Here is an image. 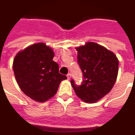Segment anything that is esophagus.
I'll return each mask as SVG.
<instances>
[{
	"instance_id": "1",
	"label": "esophagus",
	"mask_w": 135,
	"mask_h": 135,
	"mask_svg": "<svg viewBox=\"0 0 135 135\" xmlns=\"http://www.w3.org/2000/svg\"><path fill=\"white\" fill-rule=\"evenodd\" d=\"M66 76H67L68 79H70V78H71V74H70V73H69V74L66 75Z\"/></svg>"
}]
</instances>
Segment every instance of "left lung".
Wrapping results in <instances>:
<instances>
[{
  "instance_id": "left-lung-1",
  "label": "left lung",
  "mask_w": 135,
  "mask_h": 135,
  "mask_svg": "<svg viewBox=\"0 0 135 135\" xmlns=\"http://www.w3.org/2000/svg\"><path fill=\"white\" fill-rule=\"evenodd\" d=\"M78 63L83 80L71 85L76 95L88 103L96 102L108 94L114 85L118 72V60L112 52L95 43L88 42L76 48Z\"/></svg>"
}]
</instances>
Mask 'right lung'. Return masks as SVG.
I'll return each mask as SVG.
<instances>
[{"label": "right lung", "mask_w": 135, "mask_h": 135, "mask_svg": "<svg viewBox=\"0 0 135 135\" xmlns=\"http://www.w3.org/2000/svg\"><path fill=\"white\" fill-rule=\"evenodd\" d=\"M53 57L52 50L40 43L18 52L14 59V74L20 89L39 102L52 97L61 80L67 79L59 74V65Z\"/></svg>", "instance_id": "obj_1"}]
</instances>
